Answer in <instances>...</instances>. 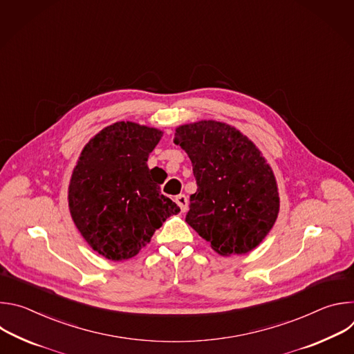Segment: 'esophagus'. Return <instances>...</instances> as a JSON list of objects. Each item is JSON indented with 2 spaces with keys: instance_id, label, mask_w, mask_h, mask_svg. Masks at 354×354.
Instances as JSON below:
<instances>
[{
  "instance_id": "1",
  "label": "esophagus",
  "mask_w": 354,
  "mask_h": 354,
  "mask_svg": "<svg viewBox=\"0 0 354 354\" xmlns=\"http://www.w3.org/2000/svg\"><path fill=\"white\" fill-rule=\"evenodd\" d=\"M176 203L179 205L182 213H186V212H187V197H186L185 194L176 196Z\"/></svg>"
}]
</instances>
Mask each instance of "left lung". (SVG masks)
Returning <instances> with one entry per match:
<instances>
[{"label": "left lung", "mask_w": 354, "mask_h": 354, "mask_svg": "<svg viewBox=\"0 0 354 354\" xmlns=\"http://www.w3.org/2000/svg\"><path fill=\"white\" fill-rule=\"evenodd\" d=\"M175 131L197 183L186 223L221 257L254 250L280 210L276 176L262 151L223 122L198 120Z\"/></svg>", "instance_id": "left-lung-1"}]
</instances>
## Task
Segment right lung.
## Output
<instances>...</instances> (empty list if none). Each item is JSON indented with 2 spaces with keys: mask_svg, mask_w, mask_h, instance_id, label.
<instances>
[{
  "mask_svg": "<svg viewBox=\"0 0 354 354\" xmlns=\"http://www.w3.org/2000/svg\"><path fill=\"white\" fill-rule=\"evenodd\" d=\"M164 131L116 122L82 148L68 186L71 218L99 255L109 261L136 257L156 230L180 212L160 192L147 165Z\"/></svg>",
  "mask_w": 354,
  "mask_h": 354,
  "instance_id": "obj_1",
  "label": "right lung"
}]
</instances>
